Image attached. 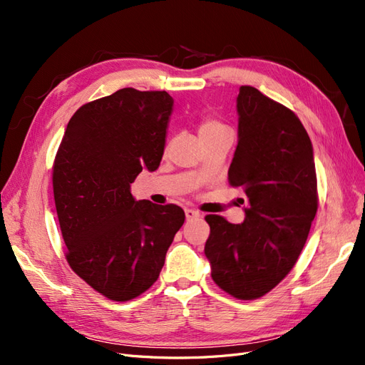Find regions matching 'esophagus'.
I'll list each match as a JSON object with an SVG mask.
<instances>
[{"instance_id": "esophagus-1", "label": "esophagus", "mask_w": 365, "mask_h": 365, "mask_svg": "<svg viewBox=\"0 0 365 365\" xmlns=\"http://www.w3.org/2000/svg\"><path fill=\"white\" fill-rule=\"evenodd\" d=\"M185 217H187V220L200 219V217H201V213H197L196 210H192V208H185Z\"/></svg>"}]
</instances>
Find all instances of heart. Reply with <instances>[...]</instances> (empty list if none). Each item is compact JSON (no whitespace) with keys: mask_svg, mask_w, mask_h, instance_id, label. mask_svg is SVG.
<instances>
[{"mask_svg":"<svg viewBox=\"0 0 365 365\" xmlns=\"http://www.w3.org/2000/svg\"><path fill=\"white\" fill-rule=\"evenodd\" d=\"M197 132H200V137L204 143L216 140V138L224 137V135H231L230 129L222 123V121H219V120L212 118V117L202 118L200 121Z\"/></svg>","mask_w":365,"mask_h":365,"instance_id":"heart-1","label":"heart"}]
</instances>
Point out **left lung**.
<instances>
[{
  "instance_id": "1",
  "label": "left lung",
  "mask_w": 365,
  "mask_h": 365,
  "mask_svg": "<svg viewBox=\"0 0 365 365\" xmlns=\"http://www.w3.org/2000/svg\"><path fill=\"white\" fill-rule=\"evenodd\" d=\"M237 148L228 181L247 196L245 220L207 215L204 252L220 289L256 300L275 288L300 256L317 215L314 149L289 108L240 86ZM244 204V200H240Z\"/></svg>"
}]
</instances>
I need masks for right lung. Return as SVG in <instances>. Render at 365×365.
Returning a JSON list of instances; mask_svg holds the SVG:
<instances>
[{"label":"right lung","instance_id":"add662e5","mask_svg":"<svg viewBox=\"0 0 365 365\" xmlns=\"http://www.w3.org/2000/svg\"><path fill=\"white\" fill-rule=\"evenodd\" d=\"M173 98L123 88L81 106L53 164V193L65 257L94 291L128 302L157 282L184 224L175 204L135 201L137 175L158 169Z\"/></svg>","mask_w":365,"mask_h":365}]
</instances>
